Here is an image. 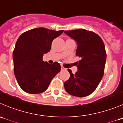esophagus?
<instances>
[{
  "label": "esophagus",
  "mask_w": 123,
  "mask_h": 123,
  "mask_svg": "<svg viewBox=\"0 0 123 123\" xmlns=\"http://www.w3.org/2000/svg\"><path fill=\"white\" fill-rule=\"evenodd\" d=\"M65 69H66V68H64L62 65H61V70H65Z\"/></svg>",
  "instance_id": "esophagus-1"
}]
</instances>
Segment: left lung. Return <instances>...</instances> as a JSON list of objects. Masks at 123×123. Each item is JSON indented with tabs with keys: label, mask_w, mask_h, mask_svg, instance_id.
I'll use <instances>...</instances> for the list:
<instances>
[{
	"label": "left lung",
	"mask_w": 123,
	"mask_h": 123,
	"mask_svg": "<svg viewBox=\"0 0 123 123\" xmlns=\"http://www.w3.org/2000/svg\"><path fill=\"white\" fill-rule=\"evenodd\" d=\"M64 33L77 42L75 55L81 58L75 74L68 69L70 77L64 83V87L69 95L85 97L95 91L103 77L106 59L105 45L97 34L86 30Z\"/></svg>",
	"instance_id": "1"
}]
</instances>
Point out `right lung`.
Segmentation results:
<instances>
[{"label": "right lung", "mask_w": 123, "mask_h": 123, "mask_svg": "<svg viewBox=\"0 0 123 123\" xmlns=\"http://www.w3.org/2000/svg\"><path fill=\"white\" fill-rule=\"evenodd\" d=\"M63 32L40 27L24 32L18 38L13 52V70L18 85L24 92H43L61 71L59 63L50 65L43 61V56L50 51L52 41Z\"/></svg>", "instance_id": "add662e5"}]
</instances>
